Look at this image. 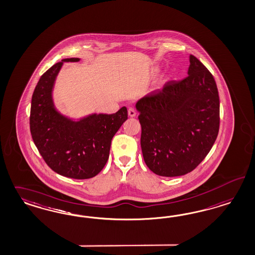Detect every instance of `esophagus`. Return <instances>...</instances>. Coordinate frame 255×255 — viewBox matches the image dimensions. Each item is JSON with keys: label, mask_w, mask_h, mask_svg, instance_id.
Returning a JSON list of instances; mask_svg holds the SVG:
<instances>
[{"label": "esophagus", "mask_w": 255, "mask_h": 255, "mask_svg": "<svg viewBox=\"0 0 255 255\" xmlns=\"http://www.w3.org/2000/svg\"><path fill=\"white\" fill-rule=\"evenodd\" d=\"M128 115H129V117H131V118H133V117H135V115H136V112H135V110L132 108V107H130L129 109H128Z\"/></svg>", "instance_id": "1"}]
</instances>
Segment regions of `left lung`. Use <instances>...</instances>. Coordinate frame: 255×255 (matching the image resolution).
Masks as SVG:
<instances>
[{
    "mask_svg": "<svg viewBox=\"0 0 255 255\" xmlns=\"http://www.w3.org/2000/svg\"><path fill=\"white\" fill-rule=\"evenodd\" d=\"M188 76L169 81L137 101L141 149L149 169L176 177L192 171L212 149L220 129V97L210 71L189 56Z\"/></svg>",
    "mask_w": 255,
    "mask_h": 255,
    "instance_id": "8db88e82",
    "label": "left lung"
}]
</instances>
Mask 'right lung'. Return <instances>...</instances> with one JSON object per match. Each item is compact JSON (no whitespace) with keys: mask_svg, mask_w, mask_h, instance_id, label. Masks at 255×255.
I'll list each match as a JSON object with an SVG mask.
<instances>
[{"mask_svg":"<svg viewBox=\"0 0 255 255\" xmlns=\"http://www.w3.org/2000/svg\"><path fill=\"white\" fill-rule=\"evenodd\" d=\"M66 58L40 77L32 97L30 131L46 164L56 173L72 179H89L106 166L111 140L128 119L127 108L115 114L88 115L78 121L61 114L54 106L55 80Z\"/></svg>","mask_w":255,"mask_h":255,"instance_id":"add662e5","label":"right lung"}]
</instances>
